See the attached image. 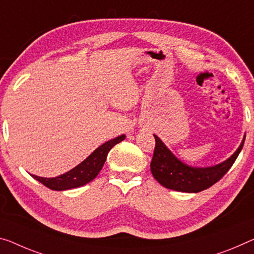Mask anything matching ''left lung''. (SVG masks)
I'll list each match as a JSON object with an SVG mask.
<instances>
[{
  "instance_id": "obj_1",
  "label": "left lung",
  "mask_w": 254,
  "mask_h": 254,
  "mask_svg": "<svg viewBox=\"0 0 254 254\" xmlns=\"http://www.w3.org/2000/svg\"><path fill=\"white\" fill-rule=\"evenodd\" d=\"M154 138L155 147L151 161L152 175L163 187L186 193L201 192L220 181L239 157L245 139L244 137L239 149L226 161L213 167L194 168L175 157L157 135H154Z\"/></svg>"
}]
</instances>
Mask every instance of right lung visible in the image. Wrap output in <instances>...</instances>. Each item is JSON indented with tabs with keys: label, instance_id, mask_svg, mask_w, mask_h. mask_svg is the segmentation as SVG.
<instances>
[{
	"label": "right lung",
	"instance_id": "obj_1",
	"mask_svg": "<svg viewBox=\"0 0 254 254\" xmlns=\"http://www.w3.org/2000/svg\"><path fill=\"white\" fill-rule=\"evenodd\" d=\"M125 139V135L118 136L107 143L97 147V149L84 160L83 162L76 166L73 169L69 170L68 173L60 175L56 178H44L32 175L33 178L36 179L43 185L49 187L53 190H65L76 189V187L83 186L87 183L92 182L102 169L105 160H107L108 153L116 144H118Z\"/></svg>",
	"mask_w": 254,
	"mask_h": 254
}]
</instances>
